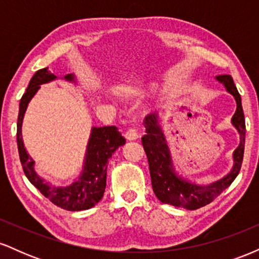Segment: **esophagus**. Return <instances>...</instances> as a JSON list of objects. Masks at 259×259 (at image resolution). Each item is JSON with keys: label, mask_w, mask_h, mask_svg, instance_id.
<instances>
[{"label": "esophagus", "mask_w": 259, "mask_h": 259, "mask_svg": "<svg viewBox=\"0 0 259 259\" xmlns=\"http://www.w3.org/2000/svg\"><path fill=\"white\" fill-rule=\"evenodd\" d=\"M125 139L127 141H135V140L139 139V133L136 132V129H134V127H130V129H127V132L125 133Z\"/></svg>", "instance_id": "obj_1"}]
</instances>
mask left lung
Wrapping results in <instances>:
<instances>
[{
    "label": "left lung",
    "mask_w": 259,
    "mask_h": 259,
    "mask_svg": "<svg viewBox=\"0 0 259 259\" xmlns=\"http://www.w3.org/2000/svg\"><path fill=\"white\" fill-rule=\"evenodd\" d=\"M217 80L225 86L229 94H231L236 101V112L233 115L231 123L240 134V145L233 154L234 165L231 171L223 179L212 183L210 185H197L190 183L174 171L170 152L164 134L160 129L158 115L148 114L145 118L146 135L142 136V146L146 152L148 167H150L152 189L157 198L163 203L171 204L174 207H181L185 209H198V208L210 203L217 196H219L237 177L241 169L243 151H245L246 125L243 115L241 96L237 91L231 75H218Z\"/></svg>",
    "instance_id": "1"
}]
</instances>
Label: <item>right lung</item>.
Here are the masks:
<instances>
[{
    "mask_svg": "<svg viewBox=\"0 0 259 259\" xmlns=\"http://www.w3.org/2000/svg\"><path fill=\"white\" fill-rule=\"evenodd\" d=\"M56 78L57 76L49 72L47 68L37 70L30 79L28 89L20 100L17 123V145L20 163L29 181L53 204L63 209L72 210V212L89 209L99 203L101 198L103 197L108 160L118 147L125 144V139L121 136L115 126H94L91 130L90 140H89L88 150H86L84 169L78 180L74 181L69 186L56 187L49 185V183L38 177L34 169L35 162L26 153L24 144H23L22 123L28 103L40 89V85L52 81ZM64 79L68 81H75L73 74H67Z\"/></svg>",
    "mask_w": 259,
    "mask_h": 259,
    "instance_id": "right-lung-1",
    "label": "right lung"
}]
</instances>
